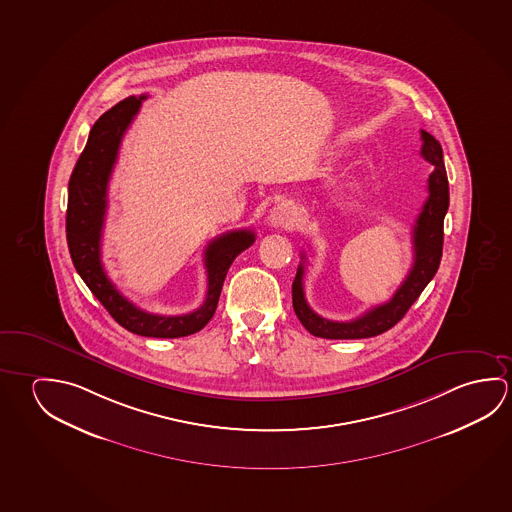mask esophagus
Here are the masks:
<instances>
[{
	"mask_svg": "<svg viewBox=\"0 0 512 512\" xmlns=\"http://www.w3.org/2000/svg\"><path fill=\"white\" fill-rule=\"evenodd\" d=\"M269 225L271 227H289L294 221V207L291 203H278L273 209L269 210Z\"/></svg>",
	"mask_w": 512,
	"mask_h": 512,
	"instance_id": "34e87169",
	"label": "esophagus"
}]
</instances>
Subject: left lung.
Instances as JSON below:
<instances>
[{"label": "left lung", "instance_id": "obj_1", "mask_svg": "<svg viewBox=\"0 0 512 512\" xmlns=\"http://www.w3.org/2000/svg\"><path fill=\"white\" fill-rule=\"evenodd\" d=\"M421 157L434 166V171L428 176V198L423 209L419 212L416 225L412 230L414 244V264L403 284L396 289L389 302L377 305L359 318L352 321H330L321 318L310 309L303 293V275L305 266L300 264L293 282V307L303 327L312 336L323 339H364L386 332L394 327L411 309L419 294L434 278L443 255V223L446 210L450 205L448 178L444 169L443 148L434 135L421 130ZM305 260V253H302Z\"/></svg>", "mask_w": 512, "mask_h": 512}]
</instances>
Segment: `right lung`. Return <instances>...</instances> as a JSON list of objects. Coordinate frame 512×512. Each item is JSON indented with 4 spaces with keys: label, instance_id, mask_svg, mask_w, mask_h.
Here are the masks:
<instances>
[{
    "label": "right lung",
    "instance_id": "right-lung-1",
    "mask_svg": "<svg viewBox=\"0 0 512 512\" xmlns=\"http://www.w3.org/2000/svg\"><path fill=\"white\" fill-rule=\"evenodd\" d=\"M146 96H130L107 110L94 123L89 139L69 178L66 235L78 275L110 316L128 332L144 337H184L202 330L218 307L219 294L235 257L252 246V230H232L205 248L207 296L200 309L184 316H159L135 307L110 282L101 264V232L107 214V191L119 146Z\"/></svg>",
    "mask_w": 512,
    "mask_h": 512
}]
</instances>
